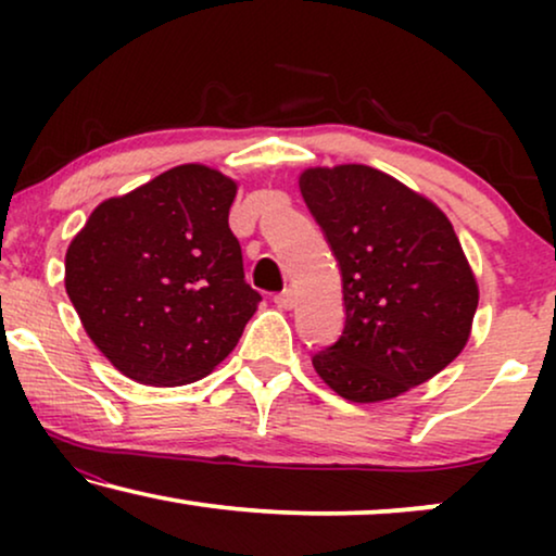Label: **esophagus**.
Instances as JSON below:
<instances>
[{
	"label": "esophagus",
	"mask_w": 556,
	"mask_h": 556,
	"mask_svg": "<svg viewBox=\"0 0 556 556\" xmlns=\"http://www.w3.org/2000/svg\"><path fill=\"white\" fill-rule=\"evenodd\" d=\"M273 301H276L278 308L291 311L295 306V291H293V288H286V291H280Z\"/></svg>",
	"instance_id": "34e87169"
}]
</instances>
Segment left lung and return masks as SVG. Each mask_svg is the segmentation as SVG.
Listing matches in <instances>:
<instances>
[{
  "label": "left lung",
  "instance_id": "8db88e82",
  "mask_svg": "<svg viewBox=\"0 0 556 556\" xmlns=\"http://www.w3.org/2000/svg\"><path fill=\"white\" fill-rule=\"evenodd\" d=\"M299 187L341 268L346 324L314 356L349 402L428 382L468 344L478 283L445 212L367 164L308 166Z\"/></svg>",
  "mask_w": 556,
  "mask_h": 556
}]
</instances>
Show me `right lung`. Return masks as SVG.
<instances>
[{"label": "right lung", "instance_id": "1", "mask_svg": "<svg viewBox=\"0 0 556 556\" xmlns=\"http://www.w3.org/2000/svg\"><path fill=\"white\" fill-rule=\"evenodd\" d=\"M238 181L181 164L103 200L65 253V291L90 341L139 384L207 377L261 293L245 283L227 215Z\"/></svg>", "mask_w": 556, "mask_h": 556}]
</instances>
